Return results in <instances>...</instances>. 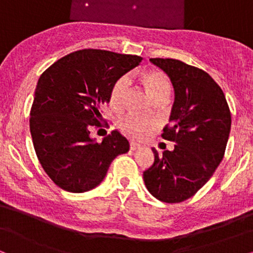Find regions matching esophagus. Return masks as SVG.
I'll return each mask as SVG.
<instances>
[{"label":"esophagus","instance_id":"esophagus-1","mask_svg":"<svg viewBox=\"0 0 253 253\" xmlns=\"http://www.w3.org/2000/svg\"><path fill=\"white\" fill-rule=\"evenodd\" d=\"M140 147H141L140 144H137V143H135V142H130V143H129L130 150H136V149H139Z\"/></svg>","mask_w":253,"mask_h":253}]
</instances>
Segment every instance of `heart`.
<instances>
[{
	"mask_svg": "<svg viewBox=\"0 0 253 253\" xmlns=\"http://www.w3.org/2000/svg\"><path fill=\"white\" fill-rule=\"evenodd\" d=\"M142 83L147 91L155 100L167 99L171 92V83L168 76L161 70H148L142 74ZM130 77L123 75L119 77L111 87L110 105L116 110H120L125 106L126 97L130 87ZM118 126L125 135L132 139H144L157 127V121L153 118L137 116L134 113L125 114L118 120Z\"/></svg>",
	"mask_w": 253,
	"mask_h": 253,
	"instance_id": "heart-1",
	"label": "heart"
}]
</instances>
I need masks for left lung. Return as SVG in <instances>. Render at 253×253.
Instances as JSON below:
<instances>
[{
    "label": "left lung",
    "mask_w": 253,
    "mask_h": 253,
    "mask_svg": "<svg viewBox=\"0 0 253 253\" xmlns=\"http://www.w3.org/2000/svg\"><path fill=\"white\" fill-rule=\"evenodd\" d=\"M169 76L174 89L170 124L162 137L174 149L160 155L143 172L148 191L158 200L176 204L193 197L221 163L231 126L227 99L203 69L174 59H150Z\"/></svg>",
    "instance_id": "1"
}]
</instances>
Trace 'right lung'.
Segmentation results:
<instances>
[{
	"mask_svg": "<svg viewBox=\"0 0 253 253\" xmlns=\"http://www.w3.org/2000/svg\"><path fill=\"white\" fill-rule=\"evenodd\" d=\"M142 58L84 48L59 59L39 77L30 111V132L42 169L62 190L82 193L106 176L128 140L114 129L96 142L91 127H109L102 106L110 102L114 82Z\"/></svg>",
	"mask_w": 253,
	"mask_h": 253,
	"instance_id": "obj_1",
	"label": "right lung"
}]
</instances>
